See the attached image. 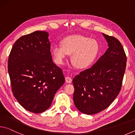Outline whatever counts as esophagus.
Here are the masks:
<instances>
[{"label": "esophagus", "instance_id": "obj_1", "mask_svg": "<svg viewBox=\"0 0 135 135\" xmlns=\"http://www.w3.org/2000/svg\"><path fill=\"white\" fill-rule=\"evenodd\" d=\"M65 81L67 83H71L72 82V79L70 77H65Z\"/></svg>", "mask_w": 135, "mask_h": 135}]
</instances>
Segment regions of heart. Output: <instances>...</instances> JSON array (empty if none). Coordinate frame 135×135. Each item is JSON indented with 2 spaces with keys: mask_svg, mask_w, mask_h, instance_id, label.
I'll return each instance as SVG.
<instances>
[{
  "mask_svg": "<svg viewBox=\"0 0 135 135\" xmlns=\"http://www.w3.org/2000/svg\"><path fill=\"white\" fill-rule=\"evenodd\" d=\"M99 52V45L92 38L81 35H73L64 38L62 45L52 49L55 59L59 64L64 63L67 55L71 54V61L77 68H84L92 63Z\"/></svg>",
  "mask_w": 135,
  "mask_h": 135,
  "instance_id": "heart-1",
  "label": "heart"
}]
</instances>
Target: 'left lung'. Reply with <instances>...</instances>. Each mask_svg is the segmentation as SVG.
Returning a JSON list of instances; mask_svg holds the SVG:
<instances>
[{"label":"left lung","instance_id":"left-lung-1","mask_svg":"<svg viewBox=\"0 0 135 135\" xmlns=\"http://www.w3.org/2000/svg\"><path fill=\"white\" fill-rule=\"evenodd\" d=\"M102 35L108 43L105 53L73 80L74 103L88 115L99 113L112 104L120 92L126 67V55L120 41Z\"/></svg>","mask_w":135,"mask_h":135}]
</instances>
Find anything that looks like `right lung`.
<instances>
[{"instance_id": "add662e5", "label": "right lung", "mask_w": 135, "mask_h": 135, "mask_svg": "<svg viewBox=\"0 0 135 135\" xmlns=\"http://www.w3.org/2000/svg\"><path fill=\"white\" fill-rule=\"evenodd\" d=\"M49 34L36 31L21 36L9 55L8 67L13 95L33 113L48 109L65 82L62 69L54 63Z\"/></svg>"}]
</instances>
